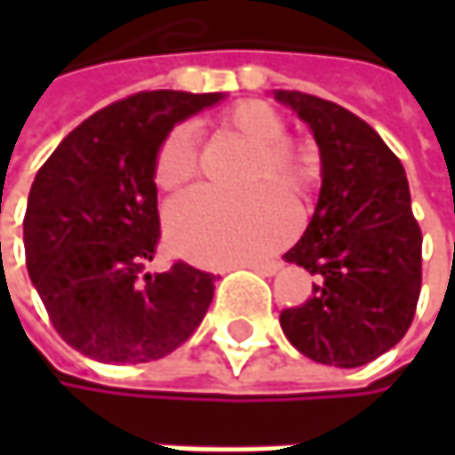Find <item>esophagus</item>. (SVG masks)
Masks as SVG:
<instances>
[{"label": "esophagus", "instance_id": "esophagus-1", "mask_svg": "<svg viewBox=\"0 0 455 455\" xmlns=\"http://www.w3.org/2000/svg\"><path fill=\"white\" fill-rule=\"evenodd\" d=\"M244 266L252 268V271H258V274H263V276H274L282 268V263H276V260H268V263H244Z\"/></svg>", "mask_w": 455, "mask_h": 455}]
</instances>
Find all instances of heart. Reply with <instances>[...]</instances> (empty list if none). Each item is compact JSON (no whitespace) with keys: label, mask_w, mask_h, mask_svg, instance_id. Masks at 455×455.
<instances>
[{"label":"heart","mask_w":455,"mask_h":455,"mask_svg":"<svg viewBox=\"0 0 455 455\" xmlns=\"http://www.w3.org/2000/svg\"><path fill=\"white\" fill-rule=\"evenodd\" d=\"M219 129L252 144L242 184H268L244 192H224L213 187L192 189L176 197L165 211V231L181 255L231 266L247 263L282 247L292 228L295 213L287 203L303 200L316 179L308 152L290 141L282 116L258 100H244L221 113ZM200 155L195 134L187 126L171 129L157 144L152 176L160 189H179L197 176Z\"/></svg>","instance_id":"b5f03b06"}]
</instances>
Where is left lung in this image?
Segmentation results:
<instances>
[{
	"label": "left lung",
	"instance_id": "left-lung-1",
	"mask_svg": "<svg viewBox=\"0 0 455 455\" xmlns=\"http://www.w3.org/2000/svg\"><path fill=\"white\" fill-rule=\"evenodd\" d=\"M321 149V195L300 242L284 252L316 276L303 306L282 311L287 339L311 361L363 366L409 331L421 290V228L406 171L350 110L303 92H276Z\"/></svg>",
	"mask_w": 455,
	"mask_h": 455
}]
</instances>
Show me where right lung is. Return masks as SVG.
I'll return each mask as SVG.
<instances>
[{
	"label": "right lung",
	"instance_id": "add662e5",
	"mask_svg": "<svg viewBox=\"0 0 455 455\" xmlns=\"http://www.w3.org/2000/svg\"><path fill=\"white\" fill-rule=\"evenodd\" d=\"M221 94L139 92L76 126L39 168L23 219L28 276L57 334L102 363H147L187 342L216 276L184 260L144 274L160 242L155 152Z\"/></svg>",
	"mask_w": 455,
	"mask_h": 455
}]
</instances>
